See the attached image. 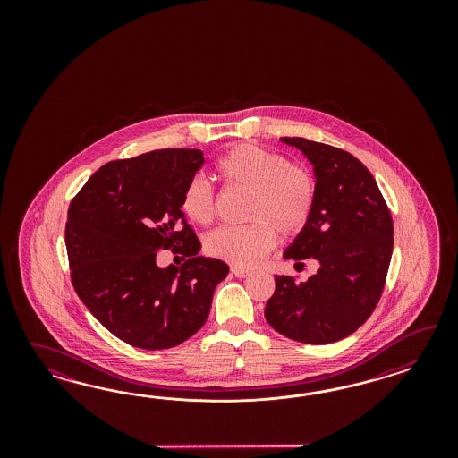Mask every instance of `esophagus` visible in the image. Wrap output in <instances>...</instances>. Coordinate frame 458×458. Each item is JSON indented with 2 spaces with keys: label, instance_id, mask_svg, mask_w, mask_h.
Masks as SVG:
<instances>
[{
  "label": "esophagus",
  "instance_id": "esophagus-1",
  "mask_svg": "<svg viewBox=\"0 0 458 458\" xmlns=\"http://www.w3.org/2000/svg\"><path fill=\"white\" fill-rule=\"evenodd\" d=\"M232 274H233L235 277L245 278L249 277L251 272H250V270H247V268H242V267H232Z\"/></svg>",
  "mask_w": 458,
  "mask_h": 458
}]
</instances>
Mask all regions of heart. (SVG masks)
I'll list each match as a JSON object with an SVG mask.
<instances>
[{
  "mask_svg": "<svg viewBox=\"0 0 458 458\" xmlns=\"http://www.w3.org/2000/svg\"><path fill=\"white\" fill-rule=\"evenodd\" d=\"M222 180L250 191L243 226H220L207 236L209 255L235 267H253L282 236L299 233L309 222L316 201V181L304 167L291 166L280 154L242 144L216 163ZM181 209L194 223L208 225L215 216L213 190L203 178L186 184Z\"/></svg>",
  "mask_w": 458,
  "mask_h": 458,
  "instance_id": "b5f03b06",
  "label": "heart"
}]
</instances>
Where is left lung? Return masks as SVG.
Segmentation results:
<instances>
[{
    "mask_svg": "<svg viewBox=\"0 0 458 458\" xmlns=\"http://www.w3.org/2000/svg\"><path fill=\"white\" fill-rule=\"evenodd\" d=\"M312 165L316 201L309 222L284 251L316 260L305 282L276 276L265 319L307 344H329L358 331L381 297L393 253V222L373 174L352 154L302 138H280Z\"/></svg>",
    "mask_w": 458,
    "mask_h": 458,
    "instance_id": "8db88e82",
    "label": "left lung"
}]
</instances>
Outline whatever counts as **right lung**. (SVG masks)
<instances>
[{
    "label": "right lung",
    "instance_id": "add662e5",
    "mask_svg": "<svg viewBox=\"0 0 458 458\" xmlns=\"http://www.w3.org/2000/svg\"><path fill=\"white\" fill-rule=\"evenodd\" d=\"M199 149H163L112 161L70 203L65 226L72 284L90 314L139 349H169L208 319L228 265L198 255L199 240L181 209L184 188L203 166ZM189 257L161 269L157 251Z\"/></svg>",
    "mask_w": 458,
    "mask_h": 458
}]
</instances>
